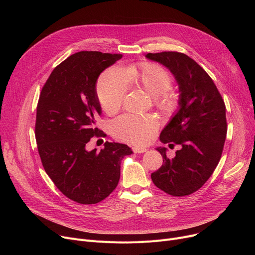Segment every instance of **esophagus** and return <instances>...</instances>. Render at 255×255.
<instances>
[{
  "label": "esophagus",
  "mask_w": 255,
  "mask_h": 255,
  "mask_svg": "<svg viewBox=\"0 0 255 255\" xmlns=\"http://www.w3.org/2000/svg\"><path fill=\"white\" fill-rule=\"evenodd\" d=\"M132 151L134 152V153H136V154H139V153H144V152H146V149L143 148V146H133Z\"/></svg>",
  "instance_id": "obj_1"
}]
</instances>
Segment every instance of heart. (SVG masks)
Listing matches in <instances>:
<instances>
[{"label": "heart", "instance_id": "b5f03b06", "mask_svg": "<svg viewBox=\"0 0 255 255\" xmlns=\"http://www.w3.org/2000/svg\"><path fill=\"white\" fill-rule=\"evenodd\" d=\"M127 82L144 90L152 96L157 109L163 112L175 110L179 103L178 95L170 90L172 77L169 71L159 64L141 63L129 66L125 73L112 67L100 75L96 92L105 113L114 114L122 106L128 90ZM158 127V120L152 115L126 114L112 123V132L120 140L141 144L152 138Z\"/></svg>", "mask_w": 255, "mask_h": 255}]
</instances>
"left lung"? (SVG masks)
Returning a JSON list of instances; mask_svg holds the SVG:
<instances>
[{"instance_id": "obj_1", "label": "left lung", "mask_w": 255, "mask_h": 255, "mask_svg": "<svg viewBox=\"0 0 255 255\" xmlns=\"http://www.w3.org/2000/svg\"><path fill=\"white\" fill-rule=\"evenodd\" d=\"M145 57L167 67L181 92L180 110L160 134L162 142H175L181 149L169 158L165 148H158L163 164L151 178L169 195H190L202 188L221 158L227 132L224 100L210 75L185 53L149 52Z\"/></svg>"}]
</instances>
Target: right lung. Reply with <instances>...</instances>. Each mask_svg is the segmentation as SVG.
<instances>
[{
	"mask_svg": "<svg viewBox=\"0 0 255 255\" xmlns=\"http://www.w3.org/2000/svg\"><path fill=\"white\" fill-rule=\"evenodd\" d=\"M121 53L79 51L52 70L40 93L35 136L44 170L57 188L82 205L100 203L118 186L121 160L132 153L127 144L109 142L87 151L101 115L96 94L99 74Z\"/></svg>",
	"mask_w": 255,
	"mask_h": 255,
	"instance_id": "right-lung-1",
	"label": "right lung"
}]
</instances>
